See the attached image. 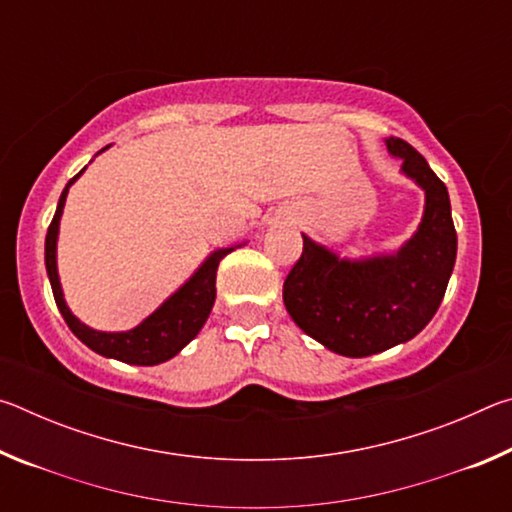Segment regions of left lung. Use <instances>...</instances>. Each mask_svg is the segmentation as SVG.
Segmentation results:
<instances>
[{
  "instance_id": "1",
  "label": "left lung",
  "mask_w": 512,
  "mask_h": 512,
  "mask_svg": "<svg viewBox=\"0 0 512 512\" xmlns=\"http://www.w3.org/2000/svg\"><path fill=\"white\" fill-rule=\"evenodd\" d=\"M388 151L427 194L422 223L397 255L348 262L302 235L282 298L302 332L343 357H370L411 341L436 314L456 262V230L443 180L400 137Z\"/></svg>"
}]
</instances>
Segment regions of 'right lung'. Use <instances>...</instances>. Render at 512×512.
Instances as JSON below:
<instances>
[{
    "label": "right lung",
    "mask_w": 512,
    "mask_h": 512,
    "mask_svg": "<svg viewBox=\"0 0 512 512\" xmlns=\"http://www.w3.org/2000/svg\"><path fill=\"white\" fill-rule=\"evenodd\" d=\"M81 173L83 171L76 173L63 189V194H60L56 214L49 223L45 239L47 275L60 314H63L67 327L76 334V339H81L90 350L103 354V357L133 363V366H155V363L176 357L201 332L207 316H210L216 298V268H219V262L225 255L232 253V248H221L207 257L205 264L189 277V282L173 293L167 302H162V307L155 309L135 329H128V332H97V329H90L65 305L63 289H60L56 271L58 221L60 214H63L67 189Z\"/></svg>",
    "instance_id": "1"
}]
</instances>
